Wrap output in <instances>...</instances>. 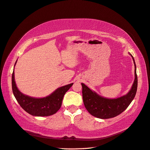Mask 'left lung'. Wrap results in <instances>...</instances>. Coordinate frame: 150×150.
Segmentation results:
<instances>
[{
  "mask_svg": "<svg viewBox=\"0 0 150 150\" xmlns=\"http://www.w3.org/2000/svg\"><path fill=\"white\" fill-rule=\"evenodd\" d=\"M131 55V54H130ZM135 66V80L131 89L124 96L117 99H107L103 98L92 91L85 84L82 83V98L84 106L91 115L101 119L111 118L122 113L129 106L134 98L137 88V76Z\"/></svg>",
  "mask_w": 150,
  "mask_h": 150,
  "instance_id": "8db88e82",
  "label": "left lung"
}]
</instances>
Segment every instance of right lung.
Segmentation results:
<instances>
[{
	"mask_svg": "<svg viewBox=\"0 0 150 150\" xmlns=\"http://www.w3.org/2000/svg\"><path fill=\"white\" fill-rule=\"evenodd\" d=\"M73 84L71 83L58 88L47 97L34 98L24 95L18 89L14 81V71L12 74V89L15 98L23 109L33 116L45 117L56 113L61 108L64 95Z\"/></svg>",
	"mask_w": 150,
	"mask_h": 150,
	"instance_id": "obj_1",
	"label": "right lung"
}]
</instances>
